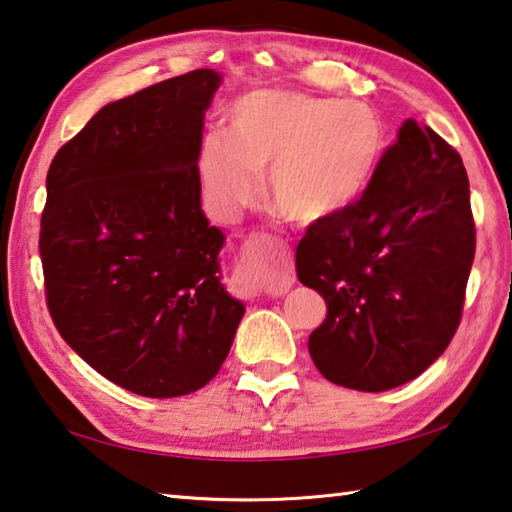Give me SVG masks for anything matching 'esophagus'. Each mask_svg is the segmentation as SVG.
Segmentation results:
<instances>
[{
	"label": "esophagus",
	"mask_w": 512,
	"mask_h": 512,
	"mask_svg": "<svg viewBox=\"0 0 512 512\" xmlns=\"http://www.w3.org/2000/svg\"><path fill=\"white\" fill-rule=\"evenodd\" d=\"M273 239L268 235H253L246 241L244 255L237 266L235 275H232V291L241 298H257L262 293H268L262 264L271 255Z\"/></svg>",
	"instance_id": "1"
}]
</instances>
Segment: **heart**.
Masks as SVG:
<instances>
[{
    "mask_svg": "<svg viewBox=\"0 0 512 512\" xmlns=\"http://www.w3.org/2000/svg\"><path fill=\"white\" fill-rule=\"evenodd\" d=\"M384 151L386 126L366 101L259 90L235 103L230 133L205 137L198 178L210 212L235 219L259 196L268 169L273 203L314 223L357 201Z\"/></svg>",
    "mask_w": 512,
    "mask_h": 512,
    "instance_id": "b5f03b06",
    "label": "heart"
}]
</instances>
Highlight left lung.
<instances>
[{"label": "left lung", "mask_w": 512, "mask_h": 512, "mask_svg": "<svg viewBox=\"0 0 512 512\" xmlns=\"http://www.w3.org/2000/svg\"><path fill=\"white\" fill-rule=\"evenodd\" d=\"M476 248L461 155L406 119L350 207L300 239V282L327 302L309 336L320 375L363 393L422 375L454 339Z\"/></svg>", "instance_id": "obj_1"}]
</instances>
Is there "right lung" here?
<instances>
[{"mask_svg":"<svg viewBox=\"0 0 512 512\" xmlns=\"http://www.w3.org/2000/svg\"><path fill=\"white\" fill-rule=\"evenodd\" d=\"M219 83L194 69L108 103L47 173L51 320L85 363L135 395L203 388L246 311L223 289L225 237L201 210L203 117Z\"/></svg>","mask_w":512,"mask_h":512,"instance_id":"1","label":"right lung"}]
</instances>
